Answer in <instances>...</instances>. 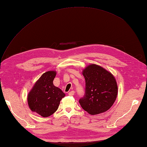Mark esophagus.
<instances>
[{
  "label": "esophagus",
  "instance_id": "obj_1",
  "mask_svg": "<svg viewBox=\"0 0 147 147\" xmlns=\"http://www.w3.org/2000/svg\"><path fill=\"white\" fill-rule=\"evenodd\" d=\"M74 94V91H71L68 93V95L69 96H73Z\"/></svg>",
  "mask_w": 147,
  "mask_h": 147
}]
</instances>
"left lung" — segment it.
Wrapping results in <instances>:
<instances>
[{"instance_id":"8db88e82","label":"left lung","mask_w":147,"mask_h":147,"mask_svg":"<svg viewBox=\"0 0 147 147\" xmlns=\"http://www.w3.org/2000/svg\"><path fill=\"white\" fill-rule=\"evenodd\" d=\"M85 79V92L79 102L83 110L92 115L107 111L113 105L117 95V85L113 75L96 64L83 71Z\"/></svg>"}]
</instances>
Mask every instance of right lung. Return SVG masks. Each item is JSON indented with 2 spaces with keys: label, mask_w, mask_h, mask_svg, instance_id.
Masks as SVG:
<instances>
[{
  "label": "right lung",
  "mask_w": 147,
  "mask_h": 147,
  "mask_svg": "<svg viewBox=\"0 0 147 147\" xmlns=\"http://www.w3.org/2000/svg\"><path fill=\"white\" fill-rule=\"evenodd\" d=\"M55 75L56 72L53 71L43 73L28 95L31 110L43 117L54 114L65 96V93L53 84Z\"/></svg>",
  "instance_id": "right-lung-1"
}]
</instances>
